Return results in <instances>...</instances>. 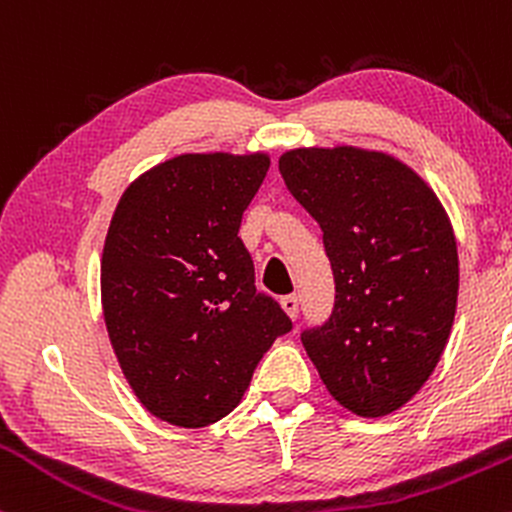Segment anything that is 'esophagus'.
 I'll use <instances>...</instances> for the list:
<instances>
[{
  "mask_svg": "<svg viewBox=\"0 0 512 512\" xmlns=\"http://www.w3.org/2000/svg\"><path fill=\"white\" fill-rule=\"evenodd\" d=\"M281 310H284V313L289 315L291 320H296V317H298V298L296 296L281 298Z\"/></svg>",
  "mask_w": 512,
  "mask_h": 512,
  "instance_id": "esophagus-1",
  "label": "esophagus"
}]
</instances>
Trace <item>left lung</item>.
Returning a JSON list of instances; mask_svg holds the SVG:
<instances>
[{"instance_id":"left-lung-1","label":"left lung","mask_w":512,"mask_h":512,"mask_svg":"<svg viewBox=\"0 0 512 512\" xmlns=\"http://www.w3.org/2000/svg\"><path fill=\"white\" fill-rule=\"evenodd\" d=\"M286 190L322 228L334 310L303 346L327 392L380 419L431 378L460 291L448 211L414 168L361 146H298L279 158Z\"/></svg>"}]
</instances>
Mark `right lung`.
<instances>
[{"instance_id": "obj_1", "label": "right lung", "mask_w": 512, "mask_h": 512, "mask_svg": "<svg viewBox=\"0 0 512 512\" xmlns=\"http://www.w3.org/2000/svg\"><path fill=\"white\" fill-rule=\"evenodd\" d=\"M267 151L180 154L117 202L101 257L105 330L142 407L180 428L231 414L291 320L255 289L238 238Z\"/></svg>"}]
</instances>
